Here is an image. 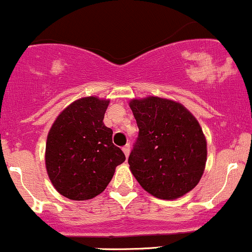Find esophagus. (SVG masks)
<instances>
[{"mask_svg": "<svg viewBox=\"0 0 252 252\" xmlns=\"http://www.w3.org/2000/svg\"><path fill=\"white\" fill-rule=\"evenodd\" d=\"M122 149H123V152H124V154H126V157L128 158L129 157V153H130V145H129V143H128V145L124 146V147L122 148Z\"/></svg>", "mask_w": 252, "mask_h": 252, "instance_id": "obj_1", "label": "esophagus"}]
</instances>
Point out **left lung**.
<instances>
[{
	"label": "left lung",
	"mask_w": 252,
	"mask_h": 252,
	"mask_svg": "<svg viewBox=\"0 0 252 252\" xmlns=\"http://www.w3.org/2000/svg\"><path fill=\"white\" fill-rule=\"evenodd\" d=\"M139 135L129 156L141 187L162 200L192 190L203 175L207 142L197 120L182 104L159 96L134 99Z\"/></svg>",
	"instance_id": "obj_1"
}]
</instances>
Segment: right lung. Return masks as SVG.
Instances as JSON below:
<instances>
[{
    "instance_id": "obj_1",
    "label": "right lung",
    "mask_w": 252,
    "mask_h": 252,
    "mask_svg": "<svg viewBox=\"0 0 252 252\" xmlns=\"http://www.w3.org/2000/svg\"><path fill=\"white\" fill-rule=\"evenodd\" d=\"M109 100L86 96L63 110L52 124L45 151L46 171L64 197L85 201L103 192L126 160L103 123Z\"/></svg>"
}]
</instances>
